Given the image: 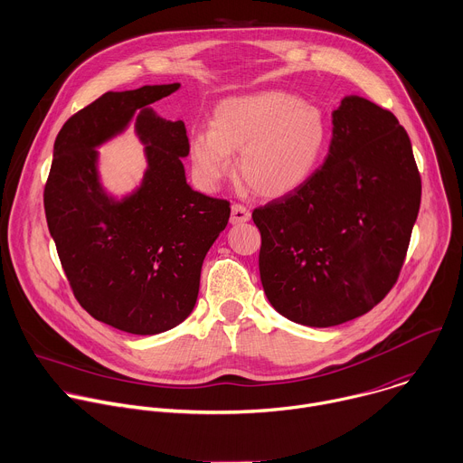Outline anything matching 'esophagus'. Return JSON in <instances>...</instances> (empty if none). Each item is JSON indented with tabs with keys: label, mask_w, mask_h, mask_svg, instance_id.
<instances>
[{
	"label": "esophagus",
	"mask_w": 463,
	"mask_h": 463,
	"mask_svg": "<svg viewBox=\"0 0 463 463\" xmlns=\"http://www.w3.org/2000/svg\"><path fill=\"white\" fill-rule=\"evenodd\" d=\"M250 220V211L247 207H243L241 203H234L231 207V223L232 225H240Z\"/></svg>",
	"instance_id": "obj_1"
}]
</instances>
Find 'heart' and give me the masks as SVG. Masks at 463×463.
I'll use <instances>...</instances> for the list:
<instances>
[{
    "instance_id": "b5f03b06",
    "label": "heart",
    "mask_w": 463,
    "mask_h": 463,
    "mask_svg": "<svg viewBox=\"0 0 463 463\" xmlns=\"http://www.w3.org/2000/svg\"><path fill=\"white\" fill-rule=\"evenodd\" d=\"M324 112L296 94L265 90L223 101L213 130L191 137L198 178L216 187L234 173L231 154H240V175L258 196L279 198L303 185L327 143Z\"/></svg>"
}]
</instances>
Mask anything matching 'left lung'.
<instances>
[{
    "label": "left lung",
    "instance_id": "left-lung-1",
    "mask_svg": "<svg viewBox=\"0 0 463 463\" xmlns=\"http://www.w3.org/2000/svg\"><path fill=\"white\" fill-rule=\"evenodd\" d=\"M420 200L412 145L396 116L365 98H344L322 167L252 211L270 305L309 327L369 313L400 276Z\"/></svg>",
    "mask_w": 463,
    "mask_h": 463
}]
</instances>
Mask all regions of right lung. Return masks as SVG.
Masks as SVG:
<instances>
[{"instance_id":"1","label":"right lung","mask_w":463,"mask_h":463,"mask_svg":"<svg viewBox=\"0 0 463 463\" xmlns=\"http://www.w3.org/2000/svg\"><path fill=\"white\" fill-rule=\"evenodd\" d=\"M178 89L105 92L71 116L56 136L43 191L47 225L78 303L98 322L130 335H160L193 313L203 258L231 216L227 200L187 185L185 123L148 109ZM136 109L149 169L142 187L116 203L97 180L95 146Z\"/></svg>"}]
</instances>
